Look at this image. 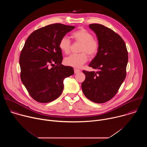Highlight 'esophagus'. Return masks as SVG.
I'll return each instance as SVG.
<instances>
[{
  "label": "esophagus",
  "mask_w": 147,
  "mask_h": 147,
  "mask_svg": "<svg viewBox=\"0 0 147 147\" xmlns=\"http://www.w3.org/2000/svg\"><path fill=\"white\" fill-rule=\"evenodd\" d=\"M74 73L75 74H77V73H80L81 71L80 70H79L78 69H76V68L74 69Z\"/></svg>",
  "instance_id": "1"
}]
</instances>
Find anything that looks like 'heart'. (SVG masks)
Returning <instances> with one entry per match:
<instances>
[{"label": "heart", "instance_id": "obj_1", "mask_svg": "<svg viewBox=\"0 0 147 147\" xmlns=\"http://www.w3.org/2000/svg\"><path fill=\"white\" fill-rule=\"evenodd\" d=\"M71 36L75 40L82 43L80 51L82 52L78 54H71L67 57L65 62L66 65L74 67H80L88 60V56H95L99 49V42L98 39L94 38L92 34L84 28H80L73 32ZM71 42L66 36L62 37L59 43V48L65 54L70 51Z\"/></svg>", "mask_w": 147, "mask_h": 147}]
</instances>
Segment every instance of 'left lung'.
<instances>
[{
  "label": "left lung",
  "mask_w": 147,
  "mask_h": 147,
  "mask_svg": "<svg viewBox=\"0 0 147 147\" xmlns=\"http://www.w3.org/2000/svg\"><path fill=\"white\" fill-rule=\"evenodd\" d=\"M89 27L96 35L99 49L88 66L98 71L83 70L86 79L81 87L88 99L102 103L116 94L126 77L128 52L123 39L112 30L99 24Z\"/></svg>",
  "instance_id": "1"
}]
</instances>
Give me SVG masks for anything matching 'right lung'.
<instances>
[{"mask_svg": "<svg viewBox=\"0 0 147 147\" xmlns=\"http://www.w3.org/2000/svg\"><path fill=\"white\" fill-rule=\"evenodd\" d=\"M75 28L56 23L39 28L27 39L20 56V77L30 96L40 103L60 96L63 80L74 74L73 68L61 65L60 39Z\"/></svg>", "mask_w": 147, "mask_h": 147, "instance_id": "1", "label": "right lung"}]
</instances>
